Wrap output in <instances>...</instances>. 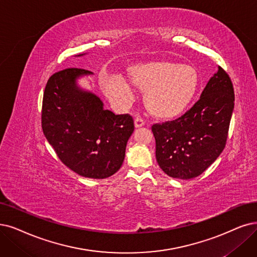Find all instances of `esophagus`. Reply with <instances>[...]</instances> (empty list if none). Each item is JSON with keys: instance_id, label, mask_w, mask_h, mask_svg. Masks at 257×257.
<instances>
[{"instance_id": "1", "label": "esophagus", "mask_w": 257, "mask_h": 257, "mask_svg": "<svg viewBox=\"0 0 257 257\" xmlns=\"http://www.w3.org/2000/svg\"><path fill=\"white\" fill-rule=\"evenodd\" d=\"M143 125H145V120H143L142 117L137 116V117L135 118V126H136V127H141V126H143Z\"/></svg>"}]
</instances>
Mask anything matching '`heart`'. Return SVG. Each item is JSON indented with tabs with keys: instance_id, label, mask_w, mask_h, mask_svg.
<instances>
[{
	"instance_id": "b5f03b06",
	"label": "heart",
	"mask_w": 257,
	"mask_h": 257,
	"mask_svg": "<svg viewBox=\"0 0 257 257\" xmlns=\"http://www.w3.org/2000/svg\"><path fill=\"white\" fill-rule=\"evenodd\" d=\"M134 81L147 90V105L152 114L161 118L181 114L198 87V75L192 66L169 62L136 69Z\"/></svg>"
}]
</instances>
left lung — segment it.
<instances>
[{"mask_svg":"<svg viewBox=\"0 0 257 257\" xmlns=\"http://www.w3.org/2000/svg\"><path fill=\"white\" fill-rule=\"evenodd\" d=\"M233 108L232 81L218 66L189 110L175 120L153 124L156 160L161 170L179 179L202 174L225 147Z\"/></svg>","mask_w":257,"mask_h":257,"instance_id":"1","label":"left lung"}]
</instances>
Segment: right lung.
<instances>
[{
  "label": "right lung",
  "mask_w": 257,
  "mask_h": 257,
  "mask_svg": "<svg viewBox=\"0 0 257 257\" xmlns=\"http://www.w3.org/2000/svg\"><path fill=\"white\" fill-rule=\"evenodd\" d=\"M89 74L70 67L51 76L41 121L47 141L66 167L83 177L103 179L121 168L135 126L131 115H115L96 95L77 87V78Z\"/></svg>",
  "instance_id": "1"
}]
</instances>
